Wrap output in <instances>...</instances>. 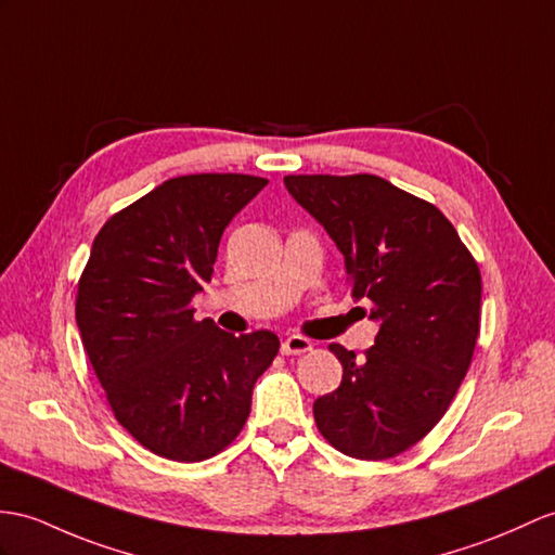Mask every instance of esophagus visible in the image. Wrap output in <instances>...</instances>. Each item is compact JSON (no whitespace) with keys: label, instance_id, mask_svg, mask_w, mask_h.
<instances>
[{"label":"esophagus","instance_id":"1","mask_svg":"<svg viewBox=\"0 0 555 555\" xmlns=\"http://www.w3.org/2000/svg\"><path fill=\"white\" fill-rule=\"evenodd\" d=\"M313 348V344H310L306 336L301 334H292L287 336L285 341H282V356H301V353H308V350Z\"/></svg>","mask_w":555,"mask_h":555}]
</instances>
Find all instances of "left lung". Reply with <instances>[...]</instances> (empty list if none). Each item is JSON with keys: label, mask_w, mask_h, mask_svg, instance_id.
Instances as JSON below:
<instances>
[{"label": "left lung", "mask_w": 555, "mask_h": 555, "mask_svg": "<svg viewBox=\"0 0 555 555\" xmlns=\"http://www.w3.org/2000/svg\"><path fill=\"white\" fill-rule=\"evenodd\" d=\"M346 259L348 287L382 327L358 360L332 344L341 386L313 402L322 438L384 462L430 434L464 382L480 332V268L430 202L374 173L285 176Z\"/></svg>", "instance_id": "left-lung-1"}]
</instances>
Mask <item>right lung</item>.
I'll return each instance as SVG.
<instances>
[{
	"label": "right lung",
	"mask_w": 555,
	"mask_h": 555,
	"mask_svg": "<svg viewBox=\"0 0 555 555\" xmlns=\"http://www.w3.org/2000/svg\"><path fill=\"white\" fill-rule=\"evenodd\" d=\"M266 183L249 173L165 181L105 221L77 282V327L107 404L171 462H205L240 436L280 350L273 332L228 334L191 306L211 282L225 225Z\"/></svg>",
	"instance_id": "right-lung-1"
}]
</instances>
